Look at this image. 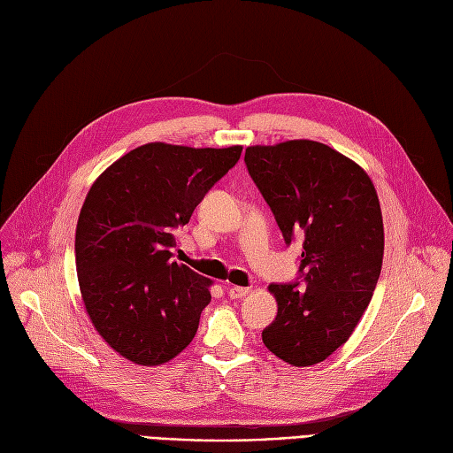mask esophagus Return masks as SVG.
Listing matches in <instances>:
<instances>
[{"label":"esophagus","mask_w":453,"mask_h":453,"mask_svg":"<svg viewBox=\"0 0 453 453\" xmlns=\"http://www.w3.org/2000/svg\"><path fill=\"white\" fill-rule=\"evenodd\" d=\"M226 292H228V296H230L232 300H240V298H243V296H247L251 290H249L247 287H228Z\"/></svg>","instance_id":"obj_1"}]
</instances>
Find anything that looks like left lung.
Listing matches in <instances>:
<instances>
[{
    "instance_id": "8db88e82",
    "label": "left lung",
    "mask_w": 453,
    "mask_h": 453,
    "mask_svg": "<svg viewBox=\"0 0 453 453\" xmlns=\"http://www.w3.org/2000/svg\"><path fill=\"white\" fill-rule=\"evenodd\" d=\"M245 165L285 243L303 238L298 279L270 285L277 317L262 341L290 365H315L349 341L377 287L384 255L377 191L362 166L313 140L251 146Z\"/></svg>"
}]
</instances>
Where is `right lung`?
Returning a JSON list of instances; mask_svg holds the SVG:
<instances>
[{
  "instance_id": "1",
  "label": "right lung",
  "mask_w": 453,
  "mask_h": 453,
  "mask_svg": "<svg viewBox=\"0 0 453 453\" xmlns=\"http://www.w3.org/2000/svg\"><path fill=\"white\" fill-rule=\"evenodd\" d=\"M242 146L144 144L91 185L76 225V273L88 315L119 356L161 365L193 341L211 280L173 260L189 223Z\"/></svg>"
}]
</instances>
